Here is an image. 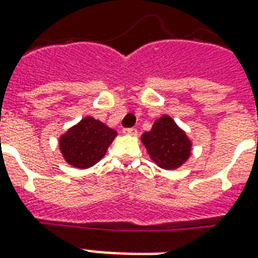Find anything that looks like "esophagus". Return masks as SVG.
Listing matches in <instances>:
<instances>
[{
	"mask_svg": "<svg viewBox=\"0 0 258 258\" xmlns=\"http://www.w3.org/2000/svg\"><path fill=\"white\" fill-rule=\"evenodd\" d=\"M123 133H124V134H128V135H137V134H138V131H137V128H134V127H133V128H124Z\"/></svg>",
	"mask_w": 258,
	"mask_h": 258,
	"instance_id": "obj_1",
	"label": "esophagus"
}]
</instances>
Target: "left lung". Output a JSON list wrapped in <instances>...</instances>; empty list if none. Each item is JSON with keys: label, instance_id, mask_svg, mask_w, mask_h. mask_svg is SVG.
<instances>
[{"label": "left lung", "instance_id": "obj_1", "mask_svg": "<svg viewBox=\"0 0 258 258\" xmlns=\"http://www.w3.org/2000/svg\"><path fill=\"white\" fill-rule=\"evenodd\" d=\"M141 140L152 160L166 170L179 167L190 155V141L168 116L157 118L151 131L144 133Z\"/></svg>", "mask_w": 258, "mask_h": 258}]
</instances>
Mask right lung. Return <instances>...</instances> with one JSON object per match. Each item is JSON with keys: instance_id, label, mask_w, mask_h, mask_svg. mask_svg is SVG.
Returning <instances> with one entry per match:
<instances>
[{"instance_id": "right-lung-1", "label": "right lung", "mask_w": 258, "mask_h": 258, "mask_svg": "<svg viewBox=\"0 0 258 258\" xmlns=\"http://www.w3.org/2000/svg\"><path fill=\"white\" fill-rule=\"evenodd\" d=\"M116 135L114 130L99 120L85 117L60 137L59 146L69 164L77 168H88L105 156Z\"/></svg>"}]
</instances>
